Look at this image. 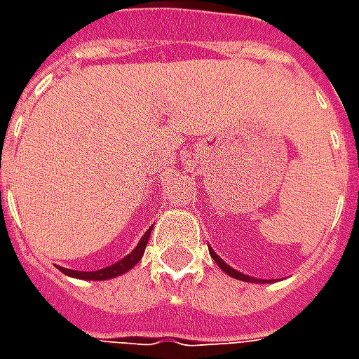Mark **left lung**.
<instances>
[{"instance_id": "8db88e82", "label": "left lung", "mask_w": 359, "mask_h": 359, "mask_svg": "<svg viewBox=\"0 0 359 359\" xmlns=\"http://www.w3.org/2000/svg\"><path fill=\"white\" fill-rule=\"evenodd\" d=\"M210 254H211V257L215 259V264H217L219 267H221V269L225 271L229 277L238 278V280H246V283H257V278H252V277H248V275H244V273H241V271H236V269H233V267H229V265H226L225 262H223V259H221V257H219L217 254H215V252H213V250H211V248H210Z\"/></svg>"}]
</instances>
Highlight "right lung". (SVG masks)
<instances>
[{"label": "right lung", "instance_id": "right-lung-1", "mask_svg": "<svg viewBox=\"0 0 359 359\" xmlns=\"http://www.w3.org/2000/svg\"><path fill=\"white\" fill-rule=\"evenodd\" d=\"M149 234H151V229L146 231V234L142 236V241L138 242V246L128 254L126 257H123L121 262L117 264L109 265V267H105V269H97V271H73V269H65V267H61V273H65L69 277H76V278H86V280H105V278H113L118 277V275H123L128 269H133L134 265L138 264L144 256V250H146V244H148Z\"/></svg>", "mask_w": 359, "mask_h": 359}]
</instances>
